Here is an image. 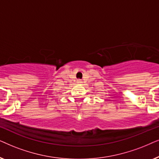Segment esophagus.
Listing matches in <instances>:
<instances>
[{
	"mask_svg": "<svg viewBox=\"0 0 159 159\" xmlns=\"http://www.w3.org/2000/svg\"><path fill=\"white\" fill-rule=\"evenodd\" d=\"M78 83H81V80H78Z\"/></svg>",
	"mask_w": 159,
	"mask_h": 159,
	"instance_id": "1",
	"label": "esophagus"
}]
</instances>
